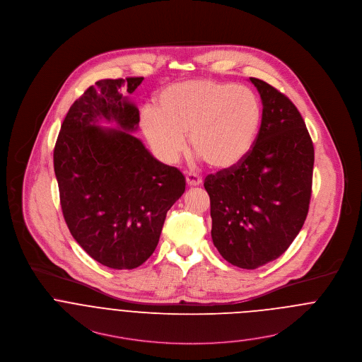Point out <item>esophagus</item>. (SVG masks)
Listing matches in <instances>:
<instances>
[{
  "instance_id": "esophagus-1",
  "label": "esophagus",
  "mask_w": 362,
  "mask_h": 362,
  "mask_svg": "<svg viewBox=\"0 0 362 362\" xmlns=\"http://www.w3.org/2000/svg\"><path fill=\"white\" fill-rule=\"evenodd\" d=\"M185 178H187L188 187H199L202 184V177H199L195 173H188Z\"/></svg>"
}]
</instances>
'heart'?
<instances>
[{
  "label": "heart",
  "instance_id": "heart-1",
  "mask_svg": "<svg viewBox=\"0 0 362 362\" xmlns=\"http://www.w3.org/2000/svg\"><path fill=\"white\" fill-rule=\"evenodd\" d=\"M263 120L259 97L247 87L211 78L163 88L155 107L141 113L149 145L165 162H175L188 134L194 152L214 170H230L250 153Z\"/></svg>",
  "mask_w": 362,
  "mask_h": 362
}]
</instances>
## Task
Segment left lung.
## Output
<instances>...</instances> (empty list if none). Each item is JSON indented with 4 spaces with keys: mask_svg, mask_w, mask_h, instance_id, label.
Returning a JSON list of instances; mask_svg holds the SVG:
<instances>
[{
    "mask_svg": "<svg viewBox=\"0 0 362 362\" xmlns=\"http://www.w3.org/2000/svg\"><path fill=\"white\" fill-rule=\"evenodd\" d=\"M263 120L247 158L204 180L211 238L232 265L255 269L286 252L301 230L311 199L314 145L293 102L250 77Z\"/></svg>",
    "mask_w": 362,
    "mask_h": 362,
    "instance_id": "left-lung-1",
    "label": "left lung"
}]
</instances>
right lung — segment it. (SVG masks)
I'll list each match as a JSON object with an SVG mask.
<instances>
[{
  "instance_id": "1",
  "label": "right lung",
  "mask_w": 362,
  "mask_h": 362,
  "mask_svg": "<svg viewBox=\"0 0 362 362\" xmlns=\"http://www.w3.org/2000/svg\"><path fill=\"white\" fill-rule=\"evenodd\" d=\"M142 80L106 78L87 88L70 106L54 149L67 228L86 253L113 269L151 257L167 211L185 191L184 174L130 134L139 112L120 90L132 94ZM103 119L118 129L100 128Z\"/></svg>"
}]
</instances>
